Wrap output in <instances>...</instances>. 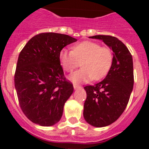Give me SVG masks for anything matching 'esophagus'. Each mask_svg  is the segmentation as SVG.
<instances>
[{"mask_svg": "<svg viewBox=\"0 0 149 149\" xmlns=\"http://www.w3.org/2000/svg\"><path fill=\"white\" fill-rule=\"evenodd\" d=\"M73 88H74V90H77V89L81 88V86H79V85H77V84H73Z\"/></svg>", "mask_w": 149, "mask_h": 149, "instance_id": "1", "label": "esophagus"}]
</instances>
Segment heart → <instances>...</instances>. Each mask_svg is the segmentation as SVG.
Masks as SVG:
<instances>
[{
  "label": "heart",
  "mask_w": 149,
  "mask_h": 149,
  "mask_svg": "<svg viewBox=\"0 0 149 149\" xmlns=\"http://www.w3.org/2000/svg\"><path fill=\"white\" fill-rule=\"evenodd\" d=\"M58 58L63 69L67 72H72L81 62L83 68L70 75L69 79L74 84H82L104 78L111 68L113 55L109 48L85 41L74 45L72 51L63 49Z\"/></svg>",
  "instance_id": "obj_1"
}]
</instances>
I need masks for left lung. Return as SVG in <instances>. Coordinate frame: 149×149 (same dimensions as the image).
Returning <instances> with one entry per match:
<instances>
[{
  "label": "left lung",
  "instance_id": "obj_1",
  "mask_svg": "<svg viewBox=\"0 0 149 149\" xmlns=\"http://www.w3.org/2000/svg\"><path fill=\"white\" fill-rule=\"evenodd\" d=\"M90 38L102 40L113 52L112 64L105 79L84 87V119L93 127H106L118 120L127 107L134 85L133 59L125 44L115 37Z\"/></svg>",
  "mask_w": 149,
  "mask_h": 149
}]
</instances>
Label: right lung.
<instances>
[{"mask_svg":"<svg viewBox=\"0 0 149 149\" xmlns=\"http://www.w3.org/2000/svg\"><path fill=\"white\" fill-rule=\"evenodd\" d=\"M77 41L63 34L41 33L32 37L20 52L15 86L20 107L31 122L49 127L62 118L73 86L64 78L58 55Z\"/></svg>","mask_w":149,"mask_h":149,"instance_id":"add662e5","label":"right lung"}]
</instances>
